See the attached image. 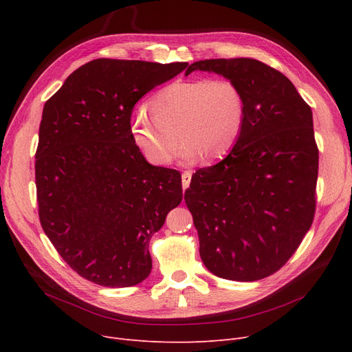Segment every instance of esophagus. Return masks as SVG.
<instances>
[{
	"mask_svg": "<svg viewBox=\"0 0 352 352\" xmlns=\"http://www.w3.org/2000/svg\"><path fill=\"white\" fill-rule=\"evenodd\" d=\"M192 173L191 171H184L182 173V190H187L190 187Z\"/></svg>",
	"mask_w": 352,
	"mask_h": 352,
	"instance_id": "obj_1",
	"label": "esophagus"
}]
</instances>
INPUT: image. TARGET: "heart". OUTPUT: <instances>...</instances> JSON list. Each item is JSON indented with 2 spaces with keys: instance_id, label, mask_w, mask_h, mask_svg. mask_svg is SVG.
<instances>
[{
  "instance_id": "b5f03b06",
  "label": "heart",
  "mask_w": 352,
  "mask_h": 352,
  "mask_svg": "<svg viewBox=\"0 0 352 352\" xmlns=\"http://www.w3.org/2000/svg\"><path fill=\"white\" fill-rule=\"evenodd\" d=\"M148 116L137 114L129 122V134L142 155L154 165L170 164L182 141L184 161L224 158L241 137L245 96L228 78L175 81L160 89L146 104ZM179 138H176V135Z\"/></svg>"
}]
</instances>
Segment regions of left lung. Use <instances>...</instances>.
Here are the masks:
<instances>
[{"label": "left lung", "instance_id": "8db88e82", "mask_svg": "<svg viewBox=\"0 0 352 352\" xmlns=\"http://www.w3.org/2000/svg\"><path fill=\"white\" fill-rule=\"evenodd\" d=\"M212 71L241 87L247 116L231 153L192 174L184 199L204 265L219 278L258 281L292 256L316 214L318 146L312 111L283 72L254 58H215Z\"/></svg>", "mask_w": 352, "mask_h": 352}]
</instances>
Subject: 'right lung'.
Masks as SVG:
<instances>
[{"mask_svg": "<svg viewBox=\"0 0 352 352\" xmlns=\"http://www.w3.org/2000/svg\"><path fill=\"white\" fill-rule=\"evenodd\" d=\"M187 63L92 60L47 100L35 151L40 223L82 278L133 287L151 272L148 245L182 199L181 174L134 145V105Z\"/></svg>", "mask_w": 352, "mask_h": 352, "instance_id": "1", "label": "right lung"}]
</instances>
